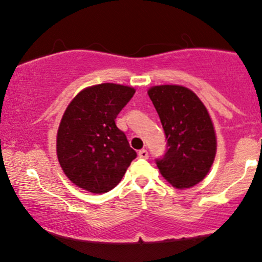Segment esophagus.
Returning <instances> with one entry per match:
<instances>
[{
  "mask_svg": "<svg viewBox=\"0 0 262 262\" xmlns=\"http://www.w3.org/2000/svg\"><path fill=\"white\" fill-rule=\"evenodd\" d=\"M138 155H139V158H140V159H148V158H149L148 151H146L145 149H141V150H139V152H138Z\"/></svg>",
  "mask_w": 262,
  "mask_h": 262,
  "instance_id": "1",
  "label": "esophagus"
}]
</instances>
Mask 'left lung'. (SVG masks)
<instances>
[{"label":"left lung","instance_id":"8db88e82","mask_svg":"<svg viewBox=\"0 0 262 262\" xmlns=\"http://www.w3.org/2000/svg\"><path fill=\"white\" fill-rule=\"evenodd\" d=\"M167 139L166 154L156 161L173 187L189 188L209 172L217 152V137L208 110L193 91L180 85L148 90Z\"/></svg>","mask_w":262,"mask_h":262}]
</instances>
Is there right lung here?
Here are the masks:
<instances>
[{
  "instance_id": "obj_1",
  "label": "right lung",
  "mask_w": 262,
  "mask_h": 262,
  "mask_svg": "<svg viewBox=\"0 0 262 262\" xmlns=\"http://www.w3.org/2000/svg\"><path fill=\"white\" fill-rule=\"evenodd\" d=\"M135 89L98 83L81 90L66 107L56 134V155L74 185L104 193L116 187L137 152L116 125Z\"/></svg>"
}]
</instances>
